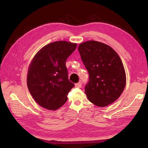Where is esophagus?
Wrapping results in <instances>:
<instances>
[{
  "label": "esophagus",
  "instance_id": "esophagus-1",
  "mask_svg": "<svg viewBox=\"0 0 148 148\" xmlns=\"http://www.w3.org/2000/svg\"><path fill=\"white\" fill-rule=\"evenodd\" d=\"M75 88H80L82 87V83L81 82H79L77 83H75Z\"/></svg>",
  "mask_w": 148,
  "mask_h": 148
}]
</instances>
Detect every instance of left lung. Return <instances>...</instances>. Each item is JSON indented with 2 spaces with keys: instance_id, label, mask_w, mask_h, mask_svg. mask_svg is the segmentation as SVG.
I'll use <instances>...</instances> for the list:
<instances>
[{
  "instance_id": "left-lung-1",
  "label": "left lung",
  "mask_w": 148,
  "mask_h": 148,
  "mask_svg": "<svg viewBox=\"0 0 148 148\" xmlns=\"http://www.w3.org/2000/svg\"><path fill=\"white\" fill-rule=\"evenodd\" d=\"M78 50L87 69L89 80L85 94L99 107L111 104L121 96L126 85L122 62L111 47L96 41L80 44Z\"/></svg>"
}]
</instances>
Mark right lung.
<instances>
[{
    "label": "right lung",
    "instance_id": "1",
    "mask_svg": "<svg viewBox=\"0 0 148 148\" xmlns=\"http://www.w3.org/2000/svg\"><path fill=\"white\" fill-rule=\"evenodd\" d=\"M77 44L53 42L39 50L29 65L27 85L31 95L43 108L58 110L67 101L74 84L68 79L66 60Z\"/></svg>",
    "mask_w": 148,
    "mask_h": 148
}]
</instances>
